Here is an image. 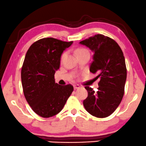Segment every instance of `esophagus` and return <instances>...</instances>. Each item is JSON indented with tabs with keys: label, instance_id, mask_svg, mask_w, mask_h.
<instances>
[{
	"label": "esophagus",
	"instance_id": "obj_1",
	"mask_svg": "<svg viewBox=\"0 0 146 146\" xmlns=\"http://www.w3.org/2000/svg\"><path fill=\"white\" fill-rule=\"evenodd\" d=\"M80 88V86L78 85H74V90H78V89Z\"/></svg>",
	"mask_w": 146,
	"mask_h": 146
}]
</instances>
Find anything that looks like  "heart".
Segmentation results:
<instances>
[{"mask_svg": "<svg viewBox=\"0 0 146 146\" xmlns=\"http://www.w3.org/2000/svg\"><path fill=\"white\" fill-rule=\"evenodd\" d=\"M84 52H87L86 50L83 49V48H80V49H78V50H77L76 51V54H79V53ZM63 56H64V54H63V55H62V58L63 57Z\"/></svg>", "mask_w": 146, "mask_h": 146, "instance_id": "1", "label": "heart"}]
</instances>
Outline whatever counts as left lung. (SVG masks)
<instances>
[{"label": "left lung", "mask_w": 146, "mask_h": 146, "mask_svg": "<svg viewBox=\"0 0 146 146\" xmlns=\"http://www.w3.org/2000/svg\"><path fill=\"white\" fill-rule=\"evenodd\" d=\"M80 44L94 52L90 71L98 73L96 78L100 79L97 92L90 87H85L88 96L83 100L84 107L95 117H108L117 109L124 94L127 72L124 54L115 41L101 34Z\"/></svg>", "instance_id": "8db88e82"}]
</instances>
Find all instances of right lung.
<instances>
[{
    "instance_id": "right-lung-1",
    "label": "right lung",
    "mask_w": 146,
    "mask_h": 146,
    "mask_svg": "<svg viewBox=\"0 0 146 146\" xmlns=\"http://www.w3.org/2000/svg\"><path fill=\"white\" fill-rule=\"evenodd\" d=\"M72 43L43 38L34 42L26 54L21 70L24 95L33 111L41 117L59 113L72 93V85H60L54 76L61 54Z\"/></svg>"
}]
</instances>
